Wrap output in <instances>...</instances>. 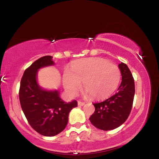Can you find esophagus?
I'll list each match as a JSON object with an SVG mask.
<instances>
[{
    "label": "esophagus",
    "mask_w": 159,
    "mask_h": 159,
    "mask_svg": "<svg viewBox=\"0 0 159 159\" xmlns=\"http://www.w3.org/2000/svg\"><path fill=\"white\" fill-rule=\"evenodd\" d=\"M78 106H84L85 105V102L79 101H78Z\"/></svg>",
    "instance_id": "esophagus-1"
}]
</instances>
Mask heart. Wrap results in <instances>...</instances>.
Instances as JSON below:
<instances>
[{
	"mask_svg": "<svg viewBox=\"0 0 159 159\" xmlns=\"http://www.w3.org/2000/svg\"><path fill=\"white\" fill-rule=\"evenodd\" d=\"M120 80V71L116 65L101 58L78 60L71 66V70L63 73L64 88L75 95L84 83V89L95 99H102L112 94Z\"/></svg>",
	"mask_w": 159,
	"mask_h": 159,
	"instance_id": "heart-1",
	"label": "heart"
}]
</instances>
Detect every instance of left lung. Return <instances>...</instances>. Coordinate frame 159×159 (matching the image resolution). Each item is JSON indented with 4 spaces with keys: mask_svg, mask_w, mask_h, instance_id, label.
<instances>
[{
    "mask_svg": "<svg viewBox=\"0 0 159 159\" xmlns=\"http://www.w3.org/2000/svg\"><path fill=\"white\" fill-rule=\"evenodd\" d=\"M118 67L122 82L114 95L101 102L93 103L95 111L89 118L98 129L108 131L119 127L128 118L135 94L134 80L128 66L121 62Z\"/></svg>",
    "mask_w": 159,
    "mask_h": 159,
    "instance_id": "1",
    "label": "left lung"
}]
</instances>
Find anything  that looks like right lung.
Segmentation results:
<instances>
[{"label": "right lung", "mask_w": 159, "mask_h": 159, "mask_svg": "<svg viewBox=\"0 0 159 159\" xmlns=\"http://www.w3.org/2000/svg\"><path fill=\"white\" fill-rule=\"evenodd\" d=\"M52 57H43L24 73L20 82L19 98L21 107L30 125L44 136H54L65 129L70 111L78 106L75 100L63 101L58 91H47L38 85V70L54 65Z\"/></svg>", "instance_id": "1"}]
</instances>
